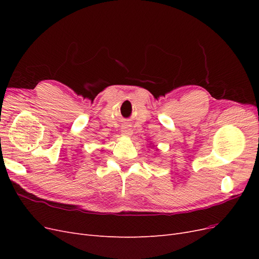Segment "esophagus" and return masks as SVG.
I'll return each mask as SVG.
<instances>
[{
    "label": "esophagus",
    "mask_w": 259,
    "mask_h": 259,
    "mask_svg": "<svg viewBox=\"0 0 259 259\" xmlns=\"http://www.w3.org/2000/svg\"><path fill=\"white\" fill-rule=\"evenodd\" d=\"M122 134L123 135H126V136H130L131 134H132V128L130 127V125H123V127H122Z\"/></svg>",
    "instance_id": "esophagus-1"
}]
</instances>
